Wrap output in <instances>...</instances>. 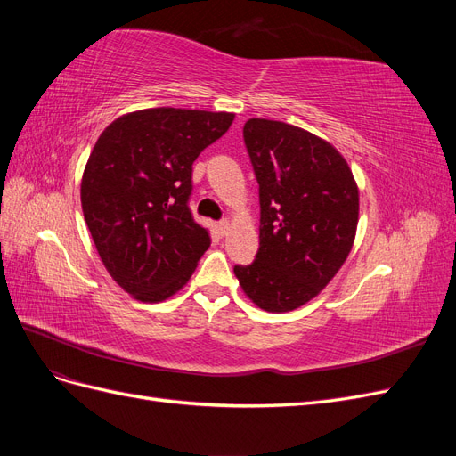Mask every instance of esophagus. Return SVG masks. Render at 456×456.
<instances>
[{
  "instance_id": "1",
  "label": "esophagus",
  "mask_w": 456,
  "mask_h": 456,
  "mask_svg": "<svg viewBox=\"0 0 456 456\" xmlns=\"http://www.w3.org/2000/svg\"><path fill=\"white\" fill-rule=\"evenodd\" d=\"M228 228H230V220H228V218L218 220V230H220V233H223V236H226Z\"/></svg>"
}]
</instances>
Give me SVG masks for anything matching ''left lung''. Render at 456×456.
I'll list each match as a JSON object with an SVG mask.
<instances>
[{"mask_svg":"<svg viewBox=\"0 0 456 456\" xmlns=\"http://www.w3.org/2000/svg\"><path fill=\"white\" fill-rule=\"evenodd\" d=\"M243 141L258 183L260 245L233 266L245 295L266 312L306 305L346 260L357 228V186L338 151L283 121L249 119Z\"/></svg>","mask_w":456,"mask_h":456,"instance_id":"8db88e82","label":"left lung"}]
</instances>
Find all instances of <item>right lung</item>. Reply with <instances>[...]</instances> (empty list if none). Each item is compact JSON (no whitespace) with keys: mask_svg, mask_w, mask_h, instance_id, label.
<instances>
[{"mask_svg":"<svg viewBox=\"0 0 456 456\" xmlns=\"http://www.w3.org/2000/svg\"><path fill=\"white\" fill-rule=\"evenodd\" d=\"M233 114L148 108L118 118L96 141L81 207L106 270L129 295H175L209 249L190 211L191 165L232 126Z\"/></svg>","mask_w":456,"mask_h":456,"instance_id":"right-lung-1","label":"right lung"}]
</instances>
